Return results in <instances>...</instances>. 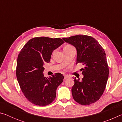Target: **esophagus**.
<instances>
[{"instance_id":"esophagus-1","label":"esophagus","mask_w":122,"mask_h":122,"mask_svg":"<svg viewBox=\"0 0 122 122\" xmlns=\"http://www.w3.org/2000/svg\"><path fill=\"white\" fill-rule=\"evenodd\" d=\"M68 78H69V76H68L67 75H64V79H65V80H66V79H67Z\"/></svg>"}]
</instances>
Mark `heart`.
<instances>
[{"label":"heart","instance_id":"obj_1","mask_svg":"<svg viewBox=\"0 0 122 122\" xmlns=\"http://www.w3.org/2000/svg\"><path fill=\"white\" fill-rule=\"evenodd\" d=\"M73 47V46H71V45H67V46H66L65 47H64V48H69V47Z\"/></svg>","mask_w":122,"mask_h":122}]
</instances>
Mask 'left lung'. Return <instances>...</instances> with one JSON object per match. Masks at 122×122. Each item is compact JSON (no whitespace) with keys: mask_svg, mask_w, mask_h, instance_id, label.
Here are the masks:
<instances>
[{"mask_svg":"<svg viewBox=\"0 0 122 122\" xmlns=\"http://www.w3.org/2000/svg\"><path fill=\"white\" fill-rule=\"evenodd\" d=\"M77 51L76 65L82 63V80L74 77L71 88L74 100L79 104L88 106L98 101L106 88L109 77V67L106 53L98 42L92 36L77 35L64 38Z\"/></svg>","mask_w":122,"mask_h":122,"instance_id":"1","label":"left lung"}]
</instances>
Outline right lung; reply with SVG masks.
I'll use <instances>...</instances> for the list:
<instances>
[{"mask_svg": "<svg viewBox=\"0 0 122 122\" xmlns=\"http://www.w3.org/2000/svg\"><path fill=\"white\" fill-rule=\"evenodd\" d=\"M65 42L60 38L37 37L25 45L18 56L16 75L26 98L33 104L45 106L56 97V89L63 81L61 73L44 75L45 63L49 62L54 50Z\"/></svg>", "mask_w": 122, "mask_h": 122, "instance_id": "right-lung-1", "label": "right lung"}]
</instances>
